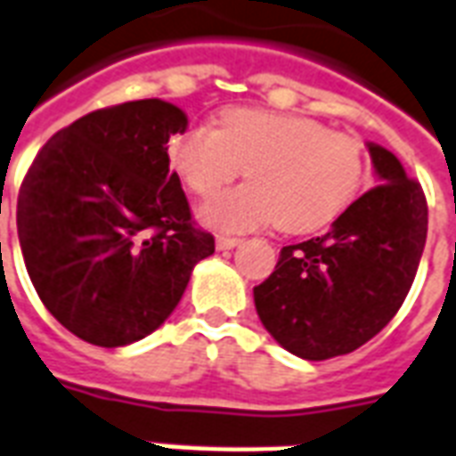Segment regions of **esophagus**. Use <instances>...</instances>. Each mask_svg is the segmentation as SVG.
I'll use <instances>...</instances> for the list:
<instances>
[{"label": "esophagus", "mask_w": 456, "mask_h": 456, "mask_svg": "<svg viewBox=\"0 0 456 456\" xmlns=\"http://www.w3.org/2000/svg\"><path fill=\"white\" fill-rule=\"evenodd\" d=\"M239 244H241V239L227 237V234H217V239H215V246H217L219 251H227V248H234Z\"/></svg>", "instance_id": "1"}]
</instances>
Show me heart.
<instances>
[{"mask_svg":"<svg viewBox=\"0 0 456 456\" xmlns=\"http://www.w3.org/2000/svg\"><path fill=\"white\" fill-rule=\"evenodd\" d=\"M168 161L200 198L246 171L251 183L202 205L205 224L224 232L278 224L306 234L329 224L355 198L365 174L360 137L336 133L312 118L261 108H234L219 127L191 125L168 140Z\"/></svg>","mask_w":456,"mask_h":456,"instance_id":"obj_1","label":"heart"}]
</instances>
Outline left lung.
Wrapping results in <instances>:
<instances>
[{
	"instance_id": "1",
	"label": "left lung",
	"mask_w": 456,
	"mask_h": 456,
	"mask_svg": "<svg viewBox=\"0 0 456 456\" xmlns=\"http://www.w3.org/2000/svg\"><path fill=\"white\" fill-rule=\"evenodd\" d=\"M367 147L377 185L323 237L282 246L275 271L254 288L263 326L305 360L346 355L374 338L403 305L423 256V188L389 150Z\"/></svg>"
}]
</instances>
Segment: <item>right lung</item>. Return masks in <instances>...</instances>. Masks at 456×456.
Returning a JSON list of instances; mask_svg holds the SVG:
<instances>
[{
    "mask_svg": "<svg viewBox=\"0 0 456 456\" xmlns=\"http://www.w3.org/2000/svg\"><path fill=\"white\" fill-rule=\"evenodd\" d=\"M188 118L159 99L74 120L23 176L16 227L30 282L77 338L120 348L176 309L193 265L215 254L195 227L168 137Z\"/></svg>",
    "mask_w": 456,
    "mask_h": 456,
    "instance_id": "right-lung-1",
    "label": "right lung"
}]
</instances>
